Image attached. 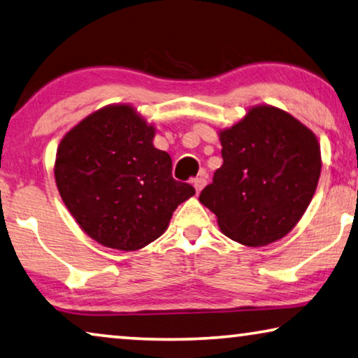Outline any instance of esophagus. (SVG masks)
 Segmentation results:
<instances>
[{"label": "esophagus", "instance_id": "esophagus-1", "mask_svg": "<svg viewBox=\"0 0 358 358\" xmlns=\"http://www.w3.org/2000/svg\"><path fill=\"white\" fill-rule=\"evenodd\" d=\"M206 183H207V177H206V175H201V177L193 178V186H194L196 193H199V191L206 186Z\"/></svg>", "mask_w": 358, "mask_h": 358}]
</instances>
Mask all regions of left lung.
Masks as SVG:
<instances>
[{
  "instance_id": "obj_1",
  "label": "left lung",
  "mask_w": 358,
  "mask_h": 358,
  "mask_svg": "<svg viewBox=\"0 0 358 358\" xmlns=\"http://www.w3.org/2000/svg\"><path fill=\"white\" fill-rule=\"evenodd\" d=\"M223 165L199 201L233 241L260 248L286 236L310 204L322 170L313 133L294 117L257 106L220 133Z\"/></svg>"
}]
</instances>
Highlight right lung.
<instances>
[{"instance_id": "1", "label": "right lung", "mask_w": 358, "mask_h": 358, "mask_svg": "<svg viewBox=\"0 0 358 358\" xmlns=\"http://www.w3.org/2000/svg\"><path fill=\"white\" fill-rule=\"evenodd\" d=\"M152 138L154 128L135 109L109 106L73 127L57 148L55 177L64 204L103 246L145 248L196 193L172 177V159Z\"/></svg>"}]
</instances>
